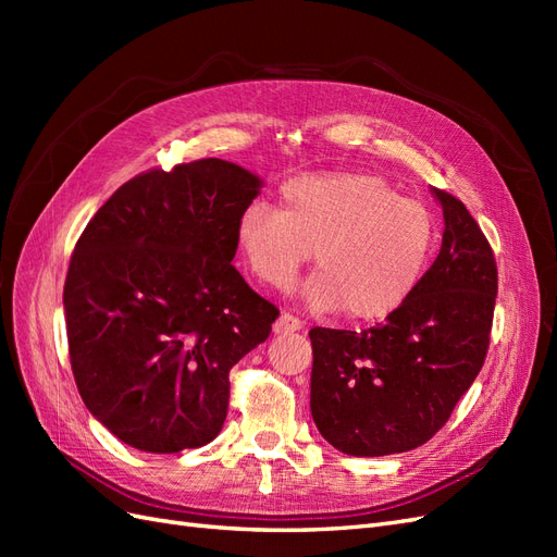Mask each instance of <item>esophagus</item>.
I'll use <instances>...</instances> for the list:
<instances>
[{"mask_svg":"<svg viewBox=\"0 0 557 557\" xmlns=\"http://www.w3.org/2000/svg\"><path fill=\"white\" fill-rule=\"evenodd\" d=\"M301 327H305V323H301L299 318H295L290 313H281L278 320L274 323V334H293Z\"/></svg>","mask_w":557,"mask_h":557,"instance_id":"obj_1","label":"esophagus"}]
</instances>
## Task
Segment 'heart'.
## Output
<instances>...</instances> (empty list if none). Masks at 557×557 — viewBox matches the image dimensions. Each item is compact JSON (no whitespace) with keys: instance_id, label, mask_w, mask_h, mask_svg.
<instances>
[{"instance_id":"heart-1","label":"heart","mask_w":557,"mask_h":557,"mask_svg":"<svg viewBox=\"0 0 557 557\" xmlns=\"http://www.w3.org/2000/svg\"><path fill=\"white\" fill-rule=\"evenodd\" d=\"M436 218L374 172H323L288 181L281 211L252 201L237 221L250 274L285 285L313 250L318 274L305 283L315 311L376 323L407 305L436 248Z\"/></svg>"}]
</instances>
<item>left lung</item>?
Wrapping results in <instances>:
<instances>
[{
	"label": "left lung",
	"mask_w": 557,
	"mask_h": 557,
	"mask_svg": "<svg viewBox=\"0 0 557 557\" xmlns=\"http://www.w3.org/2000/svg\"><path fill=\"white\" fill-rule=\"evenodd\" d=\"M442 250L407 305L362 332L313 327L311 416L346 455L423 446L479 376L491 344L497 264L479 223L440 188Z\"/></svg>",
	"instance_id": "obj_1"
}]
</instances>
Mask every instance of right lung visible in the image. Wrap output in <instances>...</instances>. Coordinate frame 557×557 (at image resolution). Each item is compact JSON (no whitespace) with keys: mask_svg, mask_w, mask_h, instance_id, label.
I'll list each match as a JSON object with an SVG mask.
<instances>
[{"mask_svg":"<svg viewBox=\"0 0 557 557\" xmlns=\"http://www.w3.org/2000/svg\"><path fill=\"white\" fill-rule=\"evenodd\" d=\"M262 181L218 158L121 185L83 230L64 281L72 372L88 411L146 453L213 442L230 369L278 309L230 262Z\"/></svg>","mask_w":557,"mask_h":557,"instance_id":"1","label":"right lung"}]
</instances>
